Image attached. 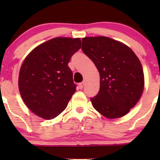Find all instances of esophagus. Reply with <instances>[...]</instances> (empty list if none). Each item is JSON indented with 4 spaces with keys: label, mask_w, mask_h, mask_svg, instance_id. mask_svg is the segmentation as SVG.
Masks as SVG:
<instances>
[{
    "label": "esophagus",
    "mask_w": 160,
    "mask_h": 160,
    "mask_svg": "<svg viewBox=\"0 0 160 160\" xmlns=\"http://www.w3.org/2000/svg\"><path fill=\"white\" fill-rule=\"evenodd\" d=\"M78 86H79V88H80V89H82L83 87H84V82H82V83H80V84H79V85H78Z\"/></svg>",
    "instance_id": "1"
}]
</instances>
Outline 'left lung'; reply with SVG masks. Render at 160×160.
Here are the masks:
<instances>
[{
  "label": "left lung",
  "mask_w": 160,
  "mask_h": 160,
  "mask_svg": "<svg viewBox=\"0 0 160 160\" xmlns=\"http://www.w3.org/2000/svg\"><path fill=\"white\" fill-rule=\"evenodd\" d=\"M82 49L100 73L99 92L91 98L94 108L108 119L124 117L143 94L141 61L128 46L106 36L83 38Z\"/></svg>",
  "instance_id": "left-lung-1"
}]
</instances>
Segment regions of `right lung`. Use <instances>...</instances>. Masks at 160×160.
Instances as JSON below:
<instances>
[{"mask_svg": "<svg viewBox=\"0 0 160 160\" xmlns=\"http://www.w3.org/2000/svg\"><path fill=\"white\" fill-rule=\"evenodd\" d=\"M81 44L79 38L57 37L37 46L24 60L19 73V92L38 117L52 119L67 107L76 92L68 64Z\"/></svg>", "mask_w": 160, "mask_h": 160, "instance_id": "1", "label": "right lung"}]
</instances>
